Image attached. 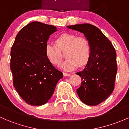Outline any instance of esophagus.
I'll return each mask as SVG.
<instances>
[{
    "label": "esophagus",
    "instance_id": "esophagus-1",
    "mask_svg": "<svg viewBox=\"0 0 129 129\" xmlns=\"http://www.w3.org/2000/svg\"><path fill=\"white\" fill-rule=\"evenodd\" d=\"M63 76L64 77H67V76H70V75H71V74H69V73H66V72H63Z\"/></svg>",
    "mask_w": 129,
    "mask_h": 129
}]
</instances>
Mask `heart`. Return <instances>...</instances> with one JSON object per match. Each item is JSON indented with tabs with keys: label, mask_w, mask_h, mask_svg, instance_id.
Returning <instances> with one entry per match:
<instances>
[{
	"label": "heart",
	"mask_w": 129,
	"mask_h": 129,
	"mask_svg": "<svg viewBox=\"0 0 129 129\" xmlns=\"http://www.w3.org/2000/svg\"><path fill=\"white\" fill-rule=\"evenodd\" d=\"M56 45L47 44L45 46V54L53 64H58L62 58V51H66L67 57L59 67L65 71L75 69L78 66H84L88 62L90 48L89 42L85 37L78 36L73 34H63L56 39Z\"/></svg>",
	"instance_id": "heart-1"
}]
</instances>
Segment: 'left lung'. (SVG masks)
Wrapping results in <instances>:
<instances>
[{
  "mask_svg": "<svg viewBox=\"0 0 129 129\" xmlns=\"http://www.w3.org/2000/svg\"><path fill=\"white\" fill-rule=\"evenodd\" d=\"M67 27L83 34L90 48L85 68L76 73L82 78L81 85L77 89V93L86 105L99 104L109 97L114 89L117 72L115 49L111 42L95 26L84 24Z\"/></svg>",
  "mask_w": 129,
  "mask_h": 129,
  "instance_id": "8db88e82",
  "label": "left lung"
}]
</instances>
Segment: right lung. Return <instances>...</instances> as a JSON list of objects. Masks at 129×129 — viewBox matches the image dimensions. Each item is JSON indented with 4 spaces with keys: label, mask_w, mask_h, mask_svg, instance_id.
<instances>
[{
    "label": "right lung",
    "mask_w": 129,
    "mask_h": 129,
    "mask_svg": "<svg viewBox=\"0 0 129 129\" xmlns=\"http://www.w3.org/2000/svg\"><path fill=\"white\" fill-rule=\"evenodd\" d=\"M55 26L32 22L23 27L11 48L10 70L13 84L28 104L44 105L51 98L62 72L53 66L45 54V46Z\"/></svg>",
    "instance_id": "add662e5"
}]
</instances>
